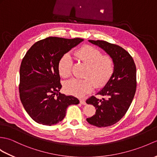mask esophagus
Here are the masks:
<instances>
[{
  "mask_svg": "<svg viewBox=\"0 0 157 157\" xmlns=\"http://www.w3.org/2000/svg\"><path fill=\"white\" fill-rule=\"evenodd\" d=\"M79 101H80V104H82V105H86V102L85 100H83V99H81V100H79Z\"/></svg>",
  "mask_w": 157,
  "mask_h": 157,
  "instance_id": "1",
  "label": "esophagus"
}]
</instances>
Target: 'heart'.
I'll return each instance as SVG.
<instances>
[{
  "label": "heart",
  "instance_id": "obj_1",
  "mask_svg": "<svg viewBox=\"0 0 157 157\" xmlns=\"http://www.w3.org/2000/svg\"><path fill=\"white\" fill-rule=\"evenodd\" d=\"M76 58L85 63L86 69L84 79L73 78L65 82V92L73 96L82 97L90 93L94 86L102 87L110 79L114 72L115 64L112 57L102 56L99 49L91 45L81 47L75 53ZM73 61L69 54L61 57L58 63L59 74L63 78L70 77L71 74Z\"/></svg>",
  "mask_w": 157,
  "mask_h": 157
}]
</instances>
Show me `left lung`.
I'll list each match as a JSON object with an SVG mask.
<instances>
[{
	"mask_svg": "<svg viewBox=\"0 0 157 157\" xmlns=\"http://www.w3.org/2000/svg\"><path fill=\"white\" fill-rule=\"evenodd\" d=\"M89 41L112 57L115 69L110 79L97 94L102 96V99L91 96L86 100L96 108V114L86 120L97 127L110 126L124 116L132 103L136 88V65L132 56L122 47L100 40Z\"/></svg>",
	"mask_w": 157,
	"mask_h": 157,
	"instance_id": "8db88e82",
	"label": "left lung"
}]
</instances>
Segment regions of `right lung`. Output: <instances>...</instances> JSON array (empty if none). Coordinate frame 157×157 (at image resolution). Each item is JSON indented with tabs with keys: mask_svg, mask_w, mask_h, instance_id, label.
Masks as SVG:
<instances>
[{
	"mask_svg": "<svg viewBox=\"0 0 157 157\" xmlns=\"http://www.w3.org/2000/svg\"><path fill=\"white\" fill-rule=\"evenodd\" d=\"M83 41L47 37L36 42L25 54L20 67L19 96L25 110L36 122L56 124L64 118L69 105L79 103L78 98L59 92L58 63L64 54Z\"/></svg>",
	"mask_w": 157,
	"mask_h": 157,
	"instance_id": "1",
	"label": "right lung"
}]
</instances>
